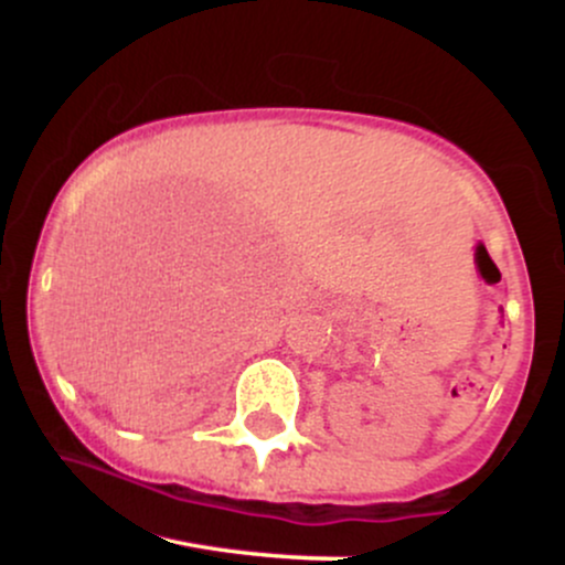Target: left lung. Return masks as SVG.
<instances>
[{"mask_svg":"<svg viewBox=\"0 0 565 565\" xmlns=\"http://www.w3.org/2000/svg\"><path fill=\"white\" fill-rule=\"evenodd\" d=\"M478 252H486V249H483V246H478Z\"/></svg>","mask_w":565,"mask_h":565,"instance_id":"left-lung-1","label":"left lung"}]
</instances>
